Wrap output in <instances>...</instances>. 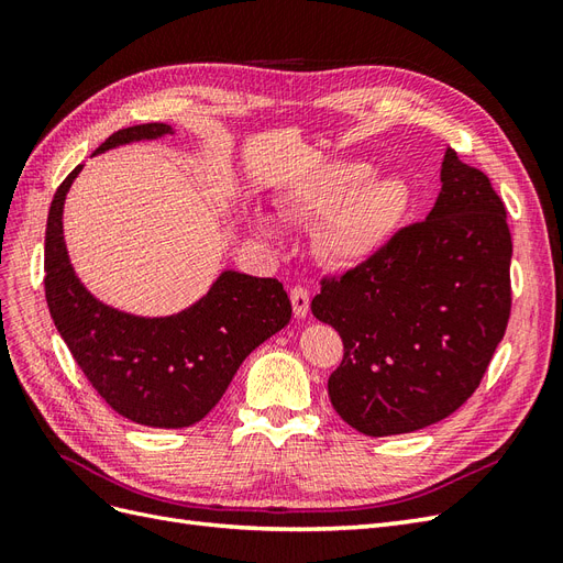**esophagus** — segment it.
<instances>
[{
    "instance_id": "esophagus-1",
    "label": "esophagus",
    "mask_w": 563,
    "mask_h": 563,
    "mask_svg": "<svg viewBox=\"0 0 563 563\" xmlns=\"http://www.w3.org/2000/svg\"><path fill=\"white\" fill-rule=\"evenodd\" d=\"M291 305H294V314L298 319L308 317V312H310V294H308V288L294 286L291 288Z\"/></svg>"
}]
</instances>
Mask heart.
Masks as SVG:
<instances>
[{
  "mask_svg": "<svg viewBox=\"0 0 563 563\" xmlns=\"http://www.w3.org/2000/svg\"><path fill=\"white\" fill-rule=\"evenodd\" d=\"M406 185L397 176H371L360 162H333L286 199L288 216L321 220L319 249L331 263L360 265L376 255L397 230L406 209ZM258 225L275 232L272 220Z\"/></svg>",
  "mask_w": 563,
  "mask_h": 563,
  "instance_id": "obj_1",
  "label": "heart"
}]
</instances>
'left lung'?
Instances as JSON below:
<instances>
[{
    "mask_svg": "<svg viewBox=\"0 0 563 563\" xmlns=\"http://www.w3.org/2000/svg\"><path fill=\"white\" fill-rule=\"evenodd\" d=\"M509 261L503 199L449 147L428 218L340 279H321L312 314L345 347L329 378L335 413L362 434L389 437L457 411L505 335Z\"/></svg>",
    "mask_w": 563,
    "mask_h": 563,
    "instance_id": "1",
    "label": "left lung"
}]
</instances>
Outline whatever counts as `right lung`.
Returning <instances> with one entry per match:
<instances>
[{"instance_id": "add662e5", "label": "right lung", "mask_w": 563, "mask_h": 563, "mask_svg": "<svg viewBox=\"0 0 563 563\" xmlns=\"http://www.w3.org/2000/svg\"><path fill=\"white\" fill-rule=\"evenodd\" d=\"M174 133L139 124L112 133L93 155ZM79 164L51 201L44 288L65 345L112 411L147 428H190L225 395L236 368L291 321L282 282L225 269L209 294L172 317H135L93 298L77 279L63 240V203Z\"/></svg>"}]
</instances>
